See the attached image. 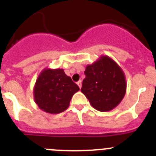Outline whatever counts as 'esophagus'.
Returning a JSON list of instances; mask_svg holds the SVG:
<instances>
[{
	"label": "esophagus",
	"mask_w": 156,
	"mask_h": 156,
	"mask_svg": "<svg viewBox=\"0 0 156 156\" xmlns=\"http://www.w3.org/2000/svg\"><path fill=\"white\" fill-rule=\"evenodd\" d=\"M76 83H77V85L79 86V87L81 88V86H82V85H81V80H79L78 82Z\"/></svg>",
	"instance_id": "34e87169"
}]
</instances>
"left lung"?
Masks as SVG:
<instances>
[{"label": "left lung", "instance_id": "left-lung-1", "mask_svg": "<svg viewBox=\"0 0 156 156\" xmlns=\"http://www.w3.org/2000/svg\"><path fill=\"white\" fill-rule=\"evenodd\" d=\"M81 91L95 109L112 110L119 104L126 93L124 74L110 58L103 56L87 66Z\"/></svg>", "mask_w": 156, "mask_h": 156}]
</instances>
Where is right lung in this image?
<instances>
[{
  "label": "right lung",
  "mask_w": 156,
  "mask_h": 156,
  "mask_svg": "<svg viewBox=\"0 0 156 156\" xmlns=\"http://www.w3.org/2000/svg\"><path fill=\"white\" fill-rule=\"evenodd\" d=\"M79 90L63 69H44L36 82L34 99L43 111L60 113L68 108L72 97Z\"/></svg>",
  "instance_id": "1"
}]
</instances>
